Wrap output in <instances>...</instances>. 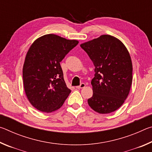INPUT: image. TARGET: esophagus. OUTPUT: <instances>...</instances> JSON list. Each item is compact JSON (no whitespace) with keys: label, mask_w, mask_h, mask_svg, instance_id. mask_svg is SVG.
Wrapping results in <instances>:
<instances>
[{"label":"esophagus","mask_w":152,"mask_h":152,"mask_svg":"<svg viewBox=\"0 0 152 152\" xmlns=\"http://www.w3.org/2000/svg\"><path fill=\"white\" fill-rule=\"evenodd\" d=\"M85 86H86V84H84V83H81V84H80V86H76V88L77 89H80V88H84V87H85Z\"/></svg>","instance_id":"34e87169"}]
</instances>
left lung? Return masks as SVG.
Instances as JSON below:
<instances>
[{"instance_id": "obj_1", "label": "left lung", "mask_w": 152, "mask_h": 152, "mask_svg": "<svg viewBox=\"0 0 152 152\" xmlns=\"http://www.w3.org/2000/svg\"><path fill=\"white\" fill-rule=\"evenodd\" d=\"M80 47L95 67L89 106L101 114L115 111L124 103L132 84L129 53L119 39L109 35L82 43Z\"/></svg>"}]
</instances>
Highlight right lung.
I'll list each match as a JSON object with an SVG mask.
<instances>
[{"label": "right lung", "instance_id": "add662e5", "mask_svg": "<svg viewBox=\"0 0 152 152\" xmlns=\"http://www.w3.org/2000/svg\"><path fill=\"white\" fill-rule=\"evenodd\" d=\"M54 34L36 39L28 50L23 68L25 94L35 109L51 113L62 106L71 91L64 81L60 62L78 45Z\"/></svg>", "mask_w": 152, "mask_h": 152}]
</instances>
